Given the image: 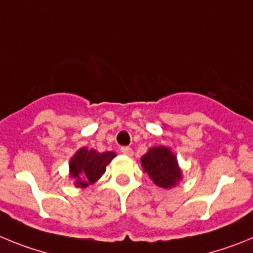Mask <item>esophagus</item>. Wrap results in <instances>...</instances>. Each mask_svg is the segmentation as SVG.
<instances>
[{
  "label": "esophagus",
  "instance_id": "obj_1",
  "mask_svg": "<svg viewBox=\"0 0 253 253\" xmlns=\"http://www.w3.org/2000/svg\"><path fill=\"white\" fill-rule=\"evenodd\" d=\"M120 152H122L123 154H125V156H133V149H131L130 147H122V148H120Z\"/></svg>",
  "mask_w": 253,
  "mask_h": 253
}]
</instances>
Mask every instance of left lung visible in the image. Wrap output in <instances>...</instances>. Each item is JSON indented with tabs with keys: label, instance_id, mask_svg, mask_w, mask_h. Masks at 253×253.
<instances>
[{
	"label": "left lung",
	"instance_id": "1",
	"mask_svg": "<svg viewBox=\"0 0 253 253\" xmlns=\"http://www.w3.org/2000/svg\"><path fill=\"white\" fill-rule=\"evenodd\" d=\"M142 166L157 186L169 189L181 180L175 154L166 147H153L142 157Z\"/></svg>",
	"mask_w": 253,
	"mask_h": 253
}]
</instances>
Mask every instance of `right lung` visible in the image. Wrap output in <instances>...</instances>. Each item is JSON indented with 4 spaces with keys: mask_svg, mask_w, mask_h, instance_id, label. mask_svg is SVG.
<instances>
[{
    "mask_svg": "<svg viewBox=\"0 0 253 253\" xmlns=\"http://www.w3.org/2000/svg\"><path fill=\"white\" fill-rule=\"evenodd\" d=\"M114 157V152L99 153L93 149H80L69 162L71 176L76 178V186L86 187L99 180Z\"/></svg>",
    "mask_w": 253,
    "mask_h": 253,
    "instance_id": "obj_1",
    "label": "right lung"
}]
</instances>
